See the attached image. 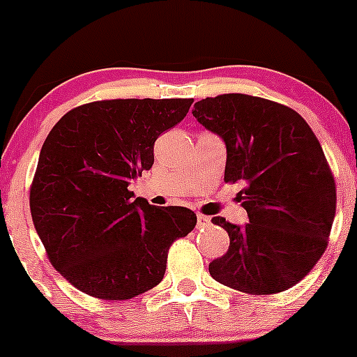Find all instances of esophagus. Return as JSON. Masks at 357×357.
I'll return each mask as SVG.
<instances>
[{"label":"esophagus","mask_w":357,"mask_h":357,"mask_svg":"<svg viewBox=\"0 0 357 357\" xmlns=\"http://www.w3.org/2000/svg\"><path fill=\"white\" fill-rule=\"evenodd\" d=\"M213 225L211 223V218L206 214H197V228H209Z\"/></svg>","instance_id":"obj_1"}]
</instances>
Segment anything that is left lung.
Masks as SVG:
<instances>
[{"label": "left lung", "instance_id": "left-lung-1", "mask_svg": "<svg viewBox=\"0 0 357 357\" xmlns=\"http://www.w3.org/2000/svg\"><path fill=\"white\" fill-rule=\"evenodd\" d=\"M192 116L226 144L225 182L245 183L248 214L228 231L229 248L209 264L221 284L275 294L301 281L324 255L335 218V180L317 136L296 110L267 98L225 93L202 98Z\"/></svg>", "mask_w": 357, "mask_h": 357}]
</instances>
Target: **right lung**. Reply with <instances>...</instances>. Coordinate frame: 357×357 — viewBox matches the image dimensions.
I'll use <instances>...</instances> for the list:
<instances>
[{
  "label": "right lung",
  "mask_w": 357,
  "mask_h": 357,
  "mask_svg": "<svg viewBox=\"0 0 357 357\" xmlns=\"http://www.w3.org/2000/svg\"><path fill=\"white\" fill-rule=\"evenodd\" d=\"M194 98H116L75 107L42 144L30 213L47 259L76 289L131 300L160 284L172 243L197 223L194 211L132 201L129 180L155 162L158 136Z\"/></svg>",
  "instance_id": "add662e5"
}]
</instances>
